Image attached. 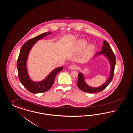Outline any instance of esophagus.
Listing matches in <instances>:
<instances>
[{"label":"esophagus","mask_w":133,"mask_h":133,"mask_svg":"<svg viewBox=\"0 0 133 133\" xmlns=\"http://www.w3.org/2000/svg\"><path fill=\"white\" fill-rule=\"evenodd\" d=\"M78 67L75 64H72L70 65L69 67V69L71 70H73L74 69H78Z\"/></svg>","instance_id":"obj_1"}]
</instances>
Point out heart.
I'll return each mask as SVG.
<instances>
[{"label": "heart", "mask_w": 133, "mask_h": 133, "mask_svg": "<svg viewBox=\"0 0 133 133\" xmlns=\"http://www.w3.org/2000/svg\"><path fill=\"white\" fill-rule=\"evenodd\" d=\"M88 44V42L84 39L79 40L77 43V49L78 50H83ZM85 49L84 51V55L85 56L88 57L91 55L94 51L95 47L93 44H89Z\"/></svg>", "instance_id": "1"}]
</instances>
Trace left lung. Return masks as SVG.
<instances>
[{"instance_id": "obj_1", "label": "left lung", "mask_w": 133, "mask_h": 133, "mask_svg": "<svg viewBox=\"0 0 133 133\" xmlns=\"http://www.w3.org/2000/svg\"><path fill=\"white\" fill-rule=\"evenodd\" d=\"M100 55H104L107 58H108V59L110 61V77L105 83L103 85H102L101 87H90V86L88 85L85 82L83 74L82 73H79L78 75L77 85L78 87L83 91L86 92L88 93H97L102 91L110 84V83L111 82L113 78L115 71V65L116 62L115 56L109 43L105 40L104 42L103 46L102 48V50L101 51L97 52L94 55V56H96Z\"/></svg>"}]
</instances>
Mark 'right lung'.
Instances as JSON below:
<instances>
[{
  "label": "right lung",
  "instance_id": "add662e5",
  "mask_svg": "<svg viewBox=\"0 0 133 133\" xmlns=\"http://www.w3.org/2000/svg\"><path fill=\"white\" fill-rule=\"evenodd\" d=\"M50 33V32H45L28 40L22 46L18 55L17 66L19 79L24 87L32 93H43L49 90L53 85L57 74L63 68V67H60L54 70L45 79L40 82L32 81L28 76L26 63L30 50L37 41Z\"/></svg>",
  "mask_w": 133,
  "mask_h": 133
}]
</instances>
